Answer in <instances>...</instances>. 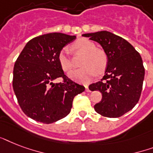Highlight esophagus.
I'll return each mask as SVG.
<instances>
[{
    "label": "esophagus",
    "instance_id": "esophagus-1",
    "mask_svg": "<svg viewBox=\"0 0 153 153\" xmlns=\"http://www.w3.org/2000/svg\"><path fill=\"white\" fill-rule=\"evenodd\" d=\"M85 88H86V92H91V91H90V89H89V87L87 85H86V86H85Z\"/></svg>",
    "mask_w": 153,
    "mask_h": 153
}]
</instances>
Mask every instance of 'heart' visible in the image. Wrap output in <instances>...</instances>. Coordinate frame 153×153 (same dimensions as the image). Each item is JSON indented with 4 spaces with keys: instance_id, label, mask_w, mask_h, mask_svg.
I'll list each match as a JSON object with an SVG mask.
<instances>
[{
    "instance_id": "b5f03b06",
    "label": "heart",
    "mask_w": 153,
    "mask_h": 153,
    "mask_svg": "<svg viewBox=\"0 0 153 153\" xmlns=\"http://www.w3.org/2000/svg\"><path fill=\"white\" fill-rule=\"evenodd\" d=\"M72 48L74 51L84 54V56L80 63L82 67L70 72L68 75L71 79L82 83H88L96 74H101L105 71L108 64V56L103 50L96 48L93 42L82 38L74 42ZM58 60L64 71H68L73 67L67 48H63L59 51Z\"/></svg>"
}]
</instances>
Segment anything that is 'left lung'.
I'll return each mask as SVG.
<instances>
[{
  "instance_id": "obj_1",
  "label": "left lung",
  "mask_w": 153,
  "mask_h": 153,
  "mask_svg": "<svg viewBox=\"0 0 153 153\" xmlns=\"http://www.w3.org/2000/svg\"><path fill=\"white\" fill-rule=\"evenodd\" d=\"M82 36L98 42L108 56L104 77L89 86L91 91H99L102 94L94 109L105 117H121L140 99L145 78L141 56L128 41L111 32L101 31Z\"/></svg>"
}]
</instances>
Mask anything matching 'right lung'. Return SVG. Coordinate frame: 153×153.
Instances as JSON below:
<instances>
[{"label":"right lung","mask_w":153,"mask_h":153,"mask_svg":"<svg viewBox=\"0 0 153 153\" xmlns=\"http://www.w3.org/2000/svg\"><path fill=\"white\" fill-rule=\"evenodd\" d=\"M76 38L62 33L35 37L25 45L13 68V87L20 108L27 117L51 124L67 116L74 98L85 87L64 74L59 53ZM62 77L63 82L53 81Z\"/></svg>","instance_id":"1"}]
</instances>
